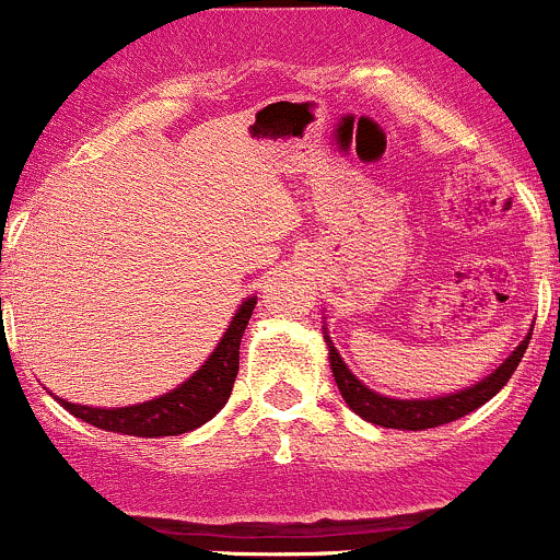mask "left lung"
Listing matches in <instances>:
<instances>
[{"label": "left lung", "instance_id": "left-lung-1", "mask_svg": "<svg viewBox=\"0 0 560 560\" xmlns=\"http://www.w3.org/2000/svg\"><path fill=\"white\" fill-rule=\"evenodd\" d=\"M534 331V329H530ZM530 331L520 340V346L492 370L490 375H485L476 384L466 386V389L450 392V395L439 397H411V400H400V397L381 395V392L370 389L368 384L357 378V375L348 370V364L342 362V357L337 353L335 342H331L329 331L324 326V342L329 348V368L335 375V384L340 389L342 400L351 408L353 413L364 419V422H373L378 428H392V430H430L441 428V424H450L455 419L466 417V413L476 411L479 406H485L490 397H495L498 392L506 386V381L512 378V373L517 370L520 359H523L525 348H528Z\"/></svg>", "mask_w": 560, "mask_h": 560}]
</instances>
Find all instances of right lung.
<instances>
[{"mask_svg": "<svg viewBox=\"0 0 560 560\" xmlns=\"http://www.w3.org/2000/svg\"><path fill=\"white\" fill-rule=\"evenodd\" d=\"M256 296H247L231 318L229 329L223 331L214 351L207 362L196 370L187 381L174 386L165 395L152 397L147 402L121 408H94L79 406L57 397L59 406L68 408L73 417L84 419L100 430L121 435H138V439H160V435H182L207 424L220 408L229 402L234 389L236 373H240V342L247 329Z\"/></svg>", "mask_w": 560, "mask_h": 560, "instance_id": "right-lung-1", "label": "right lung"}]
</instances>
